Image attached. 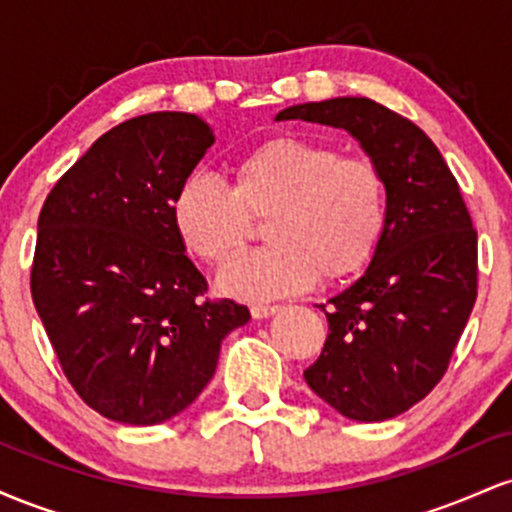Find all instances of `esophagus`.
<instances>
[{"label":"esophagus","mask_w":512,"mask_h":512,"mask_svg":"<svg viewBox=\"0 0 512 512\" xmlns=\"http://www.w3.org/2000/svg\"><path fill=\"white\" fill-rule=\"evenodd\" d=\"M279 310H281V305H252L250 313H252V317H257V320H262V317L279 313Z\"/></svg>","instance_id":"1"}]
</instances>
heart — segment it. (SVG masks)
Wrapping results in <instances>:
<instances>
[{
  "label": "heart",
  "instance_id": "b5f03b06",
  "mask_svg": "<svg viewBox=\"0 0 512 512\" xmlns=\"http://www.w3.org/2000/svg\"><path fill=\"white\" fill-rule=\"evenodd\" d=\"M262 221L269 248L228 264L221 289L276 298L354 279L378 255L387 231V180L370 156L342 154L322 139H264L233 163V187L190 175L173 199L175 231L187 250L226 264Z\"/></svg>",
  "mask_w": 512,
  "mask_h": 512
}]
</instances>
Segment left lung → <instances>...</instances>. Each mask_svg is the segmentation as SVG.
Wrapping results in <instances>:
<instances>
[{"mask_svg":"<svg viewBox=\"0 0 512 512\" xmlns=\"http://www.w3.org/2000/svg\"><path fill=\"white\" fill-rule=\"evenodd\" d=\"M342 127L383 168L387 231L349 289L322 305L330 334L305 383L346 419L385 421L440 383L477 301V231L436 144L370 98L276 115Z\"/></svg>","mask_w":512,"mask_h":512,"instance_id":"8db88e82","label":"left lung"}]
</instances>
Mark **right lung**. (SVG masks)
I'll return each instance as SVG.
<instances>
[{
    "mask_svg": "<svg viewBox=\"0 0 512 512\" xmlns=\"http://www.w3.org/2000/svg\"><path fill=\"white\" fill-rule=\"evenodd\" d=\"M214 144L192 113H149L105 132L57 180L38 216L35 310L91 409L154 426L207 387L228 332L250 320L211 301L173 223L178 187Z\"/></svg>",
    "mask_w": 512,
    "mask_h": 512,
    "instance_id": "obj_1",
    "label": "right lung"
}]
</instances>
